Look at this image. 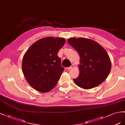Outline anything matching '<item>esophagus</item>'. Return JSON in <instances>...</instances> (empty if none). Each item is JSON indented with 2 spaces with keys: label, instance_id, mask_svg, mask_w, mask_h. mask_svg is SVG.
Returning a JSON list of instances; mask_svg holds the SVG:
<instances>
[{
  "label": "esophagus",
  "instance_id": "34e87169",
  "mask_svg": "<svg viewBox=\"0 0 125 125\" xmlns=\"http://www.w3.org/2000/svg\"><path fill=\"white\" fill-rule=\"evenodd\" d=\"M74 66V65H72L71 66H70V67H67L66 69H67V70H70V69H72V68H73Z\"/></svg>",
  "mask_w": 125,
  "mask_h": 125
}]
</instances>
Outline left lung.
<instances>
[{
    "mask_svg": "<svg viewBox=\"0 0 125 125\" xmlns=\"http://www.w3.org/2000/svg\"><path fill=\"white\" fill-rule=\"evenodd\" d=\"M69 44L76 50L80 57L78 76L75 84L88 90L102 83L108 76L112 64L107 51L98 43L90 39L71 38Z\"/></svg>",
    "mask_w": 125,
    "mask_h": 125,
    "instance_id": "8db88e82",
    "label": "left lung"
}]
</instances>
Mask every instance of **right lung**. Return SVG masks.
I'll return each mask as SVG.
<instances>
[{"label":"right lung","instance_id":"add662e5","mask_svg":"<svg viewBox=\"0 0 125 125\" xmlns=\"http://www.w3.org/2000/svg\"><path fill=\"white\" fill-rule=\"evenodd\" d=\"M65 43L63 38L45 37L35 42L24 53L22 72L35 90L47 93L58 83L64 71L58 53Z\"/></svg>","mask_w":125,"mask_h":125}]
</instances>
